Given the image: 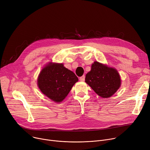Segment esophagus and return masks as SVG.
I'll use <instances>...</instances> for the list:
<instances>
[{"label":"esophagus","mask_w":150,"mask_h":150,"mask_svg":"<svg viewBox=\"0 0 150 150\" xmlns=\"http://www.w3.org/2000/svg\"><path fill=\"white\" fill-rule=\"evenodd\" d=\"M79 79H80V81H84V80H85V75H83L82 76H81V77L79 78Z\"/></svg>","instance_id":"34e87169"}]
</instances>
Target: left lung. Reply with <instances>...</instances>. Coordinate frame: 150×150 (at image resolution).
Wrapping results in <instances>:
<instances>
[{"instance_id":"8db88e82","label":"left lung","mask_w":150,"mask_h":150,"mask_svg":"<svg viewBox=\"0 0 150 150\" xmlns=\"http://www.w3.org/2000/svg\"><path fill=\"white\" fill-rule=\"evenodd\" d=\"M86 83L103 98L112 96L120 87L121 79L115 69L98 62L91 65V71L86 74Z\"/></svg>"}]
</instances>
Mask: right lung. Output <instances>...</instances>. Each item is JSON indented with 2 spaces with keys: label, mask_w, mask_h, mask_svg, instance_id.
<instances>
[{
  "label": "right lung",
  "mask_w": 150,
  "mask_h": 150,
  "mask_svg": "<svg viewBox=\"0 0 150 150\" xmlns=\"http://www.w3.org/2000/svg\"><path fill=\"white\" fill-rule=\"evenodd\" d=\"M78 81L75 74L62 63H50L40 72L38 85L46 96L54 102H60Z\"/></svg>",
  "instance_id": "obj_1"
}]
</instances>
